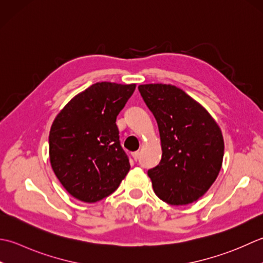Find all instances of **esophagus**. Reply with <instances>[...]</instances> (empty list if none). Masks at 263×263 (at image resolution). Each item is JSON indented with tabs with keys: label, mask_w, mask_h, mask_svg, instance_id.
<instances>
[{
	"label": "esophagus",
	"mask_w": 263,
	"mask_h": 263,
	"mask_svg": "<svg viewBox=\"0 0 263 263\" xmlns=\"http://www.w3.org/2000/svg\"><path fill=\"white\" fill-rule=\"evenodd\" d=\"M132 155H133V159L135 160V161H137L138 158H139V152H133Z\"/></svg>",
	"instance_id": "1"
}]
</instances>
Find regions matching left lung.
<instances>
[{
  "label": "left lung",
  "instance_id": "obj_1",
  "mask_svg": "<svg viewBox=\"0 0 263 263\" xmlns=\"http://www.w3.org/2000/svg\"><path fill=\"white\" fill-rule=\"evenodd\" d=\"M138 89L157 120L161 139V161L147 171L154 193L173 205L197 201L221 169L220 128L199 102L174 85L145 84Z\"/></svg>",
  "mask_w": 263,
  "mask_h": 263
}]
</instances>
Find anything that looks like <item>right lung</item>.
<instances>
[{
	"mask_svg": "<svg viewBox=\"0 0 263 263\" xmlns=\"http://www.w3.org/2000/svg\"><path fill=\"white\" fill-rule=\"evenodd\" d=\"M136 84H93L64 105L49 135L51 167L66 191L86 203L112 194L130 169L117 116Z\"/></svg>",
	"mask_w": 263,
	"mask_h": 263,
	"instance_id": "add662e5",
	"label": "right lung"
}]
</instances>
